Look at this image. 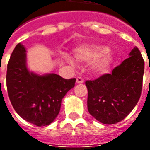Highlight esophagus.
<instances>
[{
    "instance_id": "34e87169",
    "label": "esophagus",
    "mask_w": 150,
    "mask_h": 150,
    "mask_svg": "<svg viewBox=\"0 0 150 150\" xmlns=\"http://www.w3.org/2000/svg\"><path fill=\"white\" fill-rule=\"evenodd\" d=\"M83 79L81 78V77H78V78L76 79V83H79V84H81V83H83Z\"/></svg>"
}]
</instances>
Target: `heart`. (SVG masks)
Wrapping results in <instances>:
<instances>
[{"mask_svg":"<svg viewBox=\"0 0 150 150\" xmlns=\"http://www.w3.org/2000/svg\"><path fill=\"white\" fill-rule=\"evenodd\" d=\"M75 59L82 63H91V69L96 75L107 73L114 62V55L109 48L99 44H82L74 49ZM66 62L71 66H75V62L68 55L64 56Z\"/></svg>","mask_w":150,"mask_h":150,"instance_id":"obj_1","label":"heart"}]
</instances>
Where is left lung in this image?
<instances>
[{
    "mask_svg": "<svg viewBox=\"0 0 150 150\" xmlns=\"http://www.w3.org/2000/svg\"><path fill=\"white\" fill-rule=\"evenodd\" d=\"M129 55L112 74L86 81L88 112L105 125L125 119L137 105L142 94L144 60L137 46Z\"/></svg>",
    "mask_w": 150,
    "mask_h": 150,
    "instance_id": "1",
    "label": "left lung"
}]
</instances>
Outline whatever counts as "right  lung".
I'll return each instance as SVG.
<instances>
[{
    "label": "right lung",
    "instance_id": "add662e5",
    "mask_svg": "<svg viewBox=\"0 0 150 150\" xmlns=\"http://www.w3.org/2000/svg\"><path fill=\"white\" fill-rule=\"evenodd\" d=\"M75 80L54 73L30 71L26 50L21 43L16 46L7 66L6 84L13 107L22 119L39 127L56 119L62 98L75 87Z\"/></svg>",
    "mask_w": 150,
    "mask_h": 150
}]
</instances>
